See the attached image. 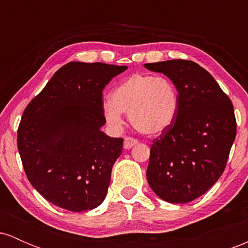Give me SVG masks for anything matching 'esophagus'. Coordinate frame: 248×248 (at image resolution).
<instances>
[{
  "label": "esophagus",
  "instance_id": "obj_1",
  "mask_svg": "<svg viewBox=\"0 0 248 248\" xmlns=\"http://www.w3.org/2000/svg\"><path fill=\"white\" fill-rule=\"evenodd\" d=\"M135 144H138V140H135V139L133 138H124V149H130V148H133Z\"/></svg>",
  "mask_w": 248,
  "mask_h": 248
}]
</instances>
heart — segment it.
<instances>
[{
	"label": "heart",
	"mask_w": 248,
	"mask_h": 248,
	"mask_svg": "<svg viewBox=\"0 0 248 248\" xmlns=\"http://www.w3.org/2000/svg\"><path fill=\"white\" fill-rule=\"evenodd\" d=\"M179 105L178 88L169 78L135 73L112 91L110 100L102 105V113L113 128L121 127L122 113H126L139 132L155 136L175 124Z\"/></svg>",
	"instance_id": "1"
}]
</instances>
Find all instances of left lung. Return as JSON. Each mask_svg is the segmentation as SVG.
Instances as JSON below:
<instances>
[{
	"label": "left lung",
	"instance_id": "8db88e82",
	"mask_svg": "<svg viewBox=\"0 0 248 248\" xmlns=\"http://www.w3.org/2000/svg\"><path fill=\"white\" fill-rule=\"evenodd\" d=\"M144 67L167 76L181 100L175 124L153 141L148 184L168 203H189L224 171L237 134L233 105L215 78L191 61L172 59Z\"/></svg>",
	"mask_w": 248,
	"mask_h": 248
}]
</instances>
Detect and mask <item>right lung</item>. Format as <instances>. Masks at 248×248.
Here are the masks:
<instances>
[{
  "label": "right lung",
  "mask_w": 248,
  "mask_h": 248,
  "mask_svg": "<svg viewBox=\"0 0 248 248\" xmlns=\"http://www.w3.org/2000/svg\"><path fill=\"white\" fill-rule=\"evenodd\" d=\"M127 66L71 62L25 108L17 146L27 177L53 205L72 212L106 198L124 140L101 130L102 90Z\"/></svg>",
  "instance_id": "add662e5"
}]
</instances>
